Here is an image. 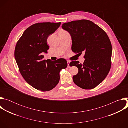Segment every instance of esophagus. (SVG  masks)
Returning <instances> with one entry per match:
<instances>
[{
  "label": "esophagus",
  "mask_w": 128,
  "mask_h": 128,
  "mask_svg": "<svg viewBox=\"0 0 128 128\" xmlns=\"http://www.w3.org/2000/svg\"><path fill=\"white\" fill-rule=\"evenodd\" d=\"M70 61H69V60H67V63H68V67H69V64H70Z\"/></svg>",
  "instance_id": "1"
}]
</instances>
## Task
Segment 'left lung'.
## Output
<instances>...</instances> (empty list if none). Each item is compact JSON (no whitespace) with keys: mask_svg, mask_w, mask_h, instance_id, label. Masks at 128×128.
<instances>
[{"mask_svg":"<svg viewBox=\"0 0 128 128\" xmlns=\"http://www.w3.org/2000/svg\"><path fill=\"white\" fill-rule=\"evenodd\" d=\"M62 27L71 36L72 50L80 55L84 53L83 64L76 61L70 63L78 69L73 80L83 89L96 88L106 78L112 66V48L108 35L99 26L86 20L66 23Z\"/></svg>","mask_w":128,"mask_h":128,"instance_id":"obj_1","label":"left lung"}]
</instances>
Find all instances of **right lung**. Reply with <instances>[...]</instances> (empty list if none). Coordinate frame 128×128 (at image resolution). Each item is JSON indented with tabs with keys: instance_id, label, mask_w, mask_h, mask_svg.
I'll return each instance as SVG.
<instances>
[{
	"instance_id": "add662e5",
	"label": "right lung",
	"mask_w": 128,
	"mask_h": 128,
	"mask_svg": "<svg viewBox=\"0 0 128 128\" xmlns=\"http://www.w3.org/2000/svg\"><path fill=\"white\" fill-rule=\"evenodd\" d=\"M60 25V22L33 24L24 31L15 48L14 58L23 78L30 86L42 92L56 87L60 80V71L67 67L65 59L44 60L42 55L50 48L47 44L48 36Z\"/></svg>"
}]
</instances>
